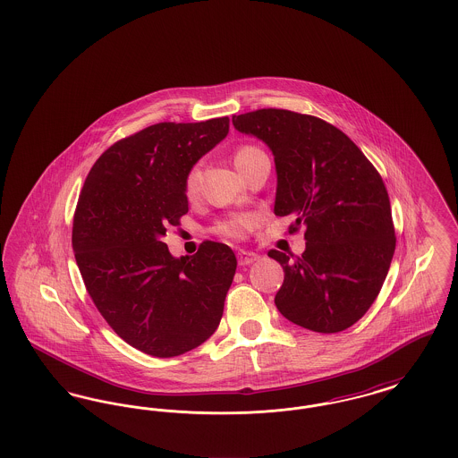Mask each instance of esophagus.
<instances>
[{"label": "esophagus", "mask_w": 458, "mask_h": 458, "mask_svg": "<svg viewBox=\"0 0 458 458\" xmlns=\"http://www.w3.org/2000/svg\"><path fill=\"white\" fill-rule=\"evenodd\" d=\"M237 258H239L240 266H249V264H252V262L259 259V256L256 252H250V250H240Z\"/></svg>", "instance_id": "34e87169"}]
</instances>
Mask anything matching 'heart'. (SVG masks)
Returning a JSON list of instances; mask_svg holds the SVG:
<instances>
[{"label":"heart","instance_id":"heart-1","mask_svg":"<svg viewBox=\"0 0 458 458\" xmlns=\"http://www.w3.org/2000/svg\"><path fill=\"white\" fill-rule=\"evenodd\" d=\"M262 151L256 146H250V144H245V146H240L239 149L233 154V159H235V165L237 168H242L245 163H249L252 157H256L258 154H261ZM183 192L189 199L196 197L197 194V168L192 166L187 174H185V180H183ZM258 219L254 218L252 215H235V216H228V218L219 219L211 232L215 235H218L221 239L226 240H242L245 239L256 226Z\"/></svg>","mask_w":458,"mask_h":458}]
</instances>
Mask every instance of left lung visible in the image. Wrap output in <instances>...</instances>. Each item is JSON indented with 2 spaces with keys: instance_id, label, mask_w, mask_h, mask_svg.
<instances>
[{
  "instance_id": "obj_1",
  "label": "left lung",
  "mask_w": 458,
  "mask_h": 458,
  "mask_svg": "<svg viewBox=\"0 0 458 458\" xmlns=\"http://www.w3.org/2000/svg\"><path fill=\"white\" fill-rule=\"evenodd\" d=\"M232 122L275 154V215L295 218L288 233L305 228L302 256L267 252L284 266L278 310L318 333L355 325L385 284L396 245L381 174L344 131L318 116L264 108Z\"/></svg>"
}]
</instances>
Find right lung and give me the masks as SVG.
Instances as JSON below:
<instances>
[{"instance_id":"1","label":"right lung","mask_w":458,"mask_h":458,"mask_svg":"<svg viewBox=\"0 0 458 458\" xmlns=\"http://www.w3.org/2000/svg\"><path fill=\"white\" fill-rule=\"evenodd\" d=\"M230 118L163 122L116 140L98 157L73 215L72 247L89 295L133 349L174 357L218 327L237 258L206 240L174 259L163 242L189 213L183 180L223 140Z\"/></svg>"}]
</instances>
